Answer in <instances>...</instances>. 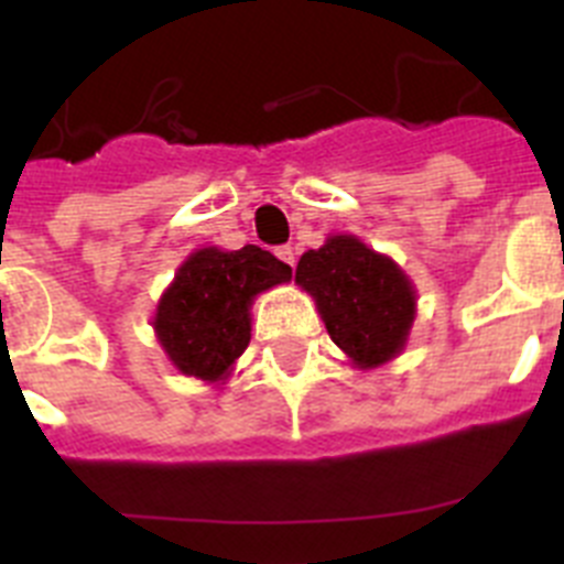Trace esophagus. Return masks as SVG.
Segmentation results:
<instances>
[{"instance_id":"esophagus-1","label":"esophagus","mask_w":564,"mask_h":564,"mask_svg":"<svg viewBox=\"0 0 564 564\" xmlns=\"http://www.w3.org/2000/svg\"><path fill=\"white\" fill-rule=\"evenodd\" d=\"M276 257L282 259V262H285V265L296 268V253H293V248H291V246H279V248H276Z\"/></svg>"}]
</instances>
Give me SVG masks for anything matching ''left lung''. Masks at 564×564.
Masks as SVG:
<instances>
[{
	"instance_id": "8db88e82",
	"label": "left lung",
	"mask_w": 564,
	"mask_h": 564,
	"mask_svg": "<svg viewBox=\"0 0 564 564\" xmlns=\"http://www.w3.org/2000/svg\"><path fill=\"white\" fill-rule=\"evenodd\" d=\"M296 282L316 299L330 338L358 367H378L401 352L415 318V291L392 259L341 234L302 253Z\"/></svg>"
}]
</instances>
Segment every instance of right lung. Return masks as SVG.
I'll list each match as a JSON object with an SVG mask.
<instances>
[{
    "label": "right lung",
    "instance_id": "add662e5",
    "mask_svg": "<svg viewBox=\"0 0 564 564\" xmlns=\"http://www.w3.org/2000/svg\"><path fill=\"white\" fill-rule=\"evenodd\" d=\"M288 279L291 265L259 246L192 253L154 316V330L174 367L203 381H220L251 341V299Z\"/></svg>",
    "mask_w": 564,
    "mask_h": 564
}]
</instances>
